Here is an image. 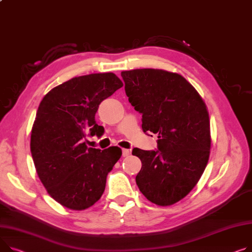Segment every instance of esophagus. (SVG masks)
<instances>
[{
	"label": "esophagus",
	"instance_id": "1",
	"mask_svg": "<svg viewBox=\"0 0 252 252\" xmlns=\"http://www.w3.org/2000/svg\"><path fill=\"white\" fill-rule=\"evenodd\" d=\"M130 155V151L127 149H123V156L124 157H127Z\"/></svg>",
	"mask_w": 252,
	"mask_h": 252
}]
</instances>
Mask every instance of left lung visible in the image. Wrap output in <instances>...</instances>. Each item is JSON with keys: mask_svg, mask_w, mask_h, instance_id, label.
<instances>
[{"mask_svg": "<svg viewBox=\"0 0 252 252\" xmlns=\"http://www.w3.org/2000/svg\"><path fill=\"white\" fill-rule=\"evenodd\" d=\"M129 103L141 112L145 132L158 135V150L138 148L136 176L151 203L170 206L187 196L203 175L210 157L211 130L206 103L181 75L159 69L122 72Z\"/></svg>", "mask_w": 252, "mask_h": 252, "instance_id": "left-lung-1", "label": "left lung"}]
</instances>
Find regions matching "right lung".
<instances>
[{
  "label": "right lung",
  "instance_id": "add662e5",
  "mask_svg": "<svg viewBox=\"0 0 252 252\" xmlns=\"http://www.w3.org/2000/svg\"><path fill=\"white\" fill-rule=\"evenodd\" d=\"M124 86L113 73L75 77L41 100L31 130L30 150L37 175L62 206L82 211L105 189L106 177L122 156L121 148H89L86 132L98 135L99 104Z\"/></svg>",
  "mask_w": 252,
  "mask_h": 252
}]
</instances>
